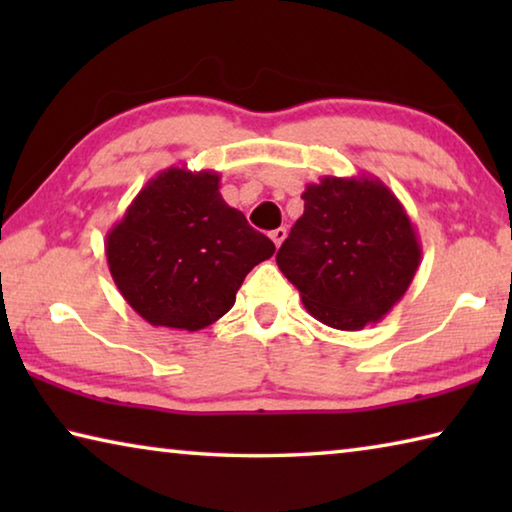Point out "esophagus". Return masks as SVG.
I'll return each mask as SVG.
<instances>
[{"label": "esophagus", "instance_id": "1", "mask_svg": "<svg viewBox=\"0 0 512 512\" xmlns=\"http://www.w3.org/2000/svg\"><path fill=\"white\" fill-rule=\"evenodd\" d=\"M271 239H273V244L280 248L282 246V241L287 239V228H277V230H273L271 232Z\"/></svg>", "mask_w": 512, "mask_h": 512}]
</instances>
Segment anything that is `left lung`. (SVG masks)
Here are the masks:
<instances>
[{"mask_svg": "<svg viewBox=\"0 0 512 512\" xmlns=\"http://www.w3.org/2000/svg\"><path fill=\"white\" fill-rule=\"evenodd\" d=\"M275 262L320 323L357 332L409 289L422 248L409 214L379 178L323 176Z\"/></svg>", "mask_w": 512, "mask_h": 512, "instance_id": "1", "label": "left lung"}]
</instances>
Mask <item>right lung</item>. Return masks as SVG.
Masks as SVG:
<instances>
[{
  "label": "right lung",
  "instance_id": "right-lung-1",
  "mask_svg": "<svg viewBox=\"0 0 512 512\" xmlns=\"http://www.w3.org/2000/svg\"><path fill=\"white\" fill-rule=\"evenodd\" d=\"M216 171L169 167L133 198L106 235L112 280L155 327L196 332L228 314L244 277L275 253L223 201Z\"/></svg>",
  "mask_w": 512,
  "mask_h": 512
}]
</instances>
